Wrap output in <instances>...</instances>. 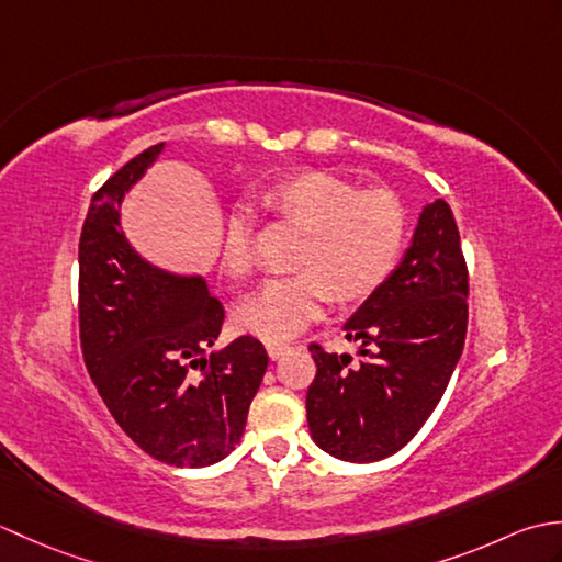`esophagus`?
<instances>
[{"instance_id":"esophagus-1","label":"esophagus","mask_w":562,"mask_h":562,"mask_svg":"<svg viewBox=\"0 0 562 562\" xmlns=\"http://www.w3.org/2000/svg\"><path fill=\"white\" fill-rule=\"evenodd\" d=\"M266 350L270 355V360H280L284 352H290V345L288 342H268Z\"/></svg>"}]
</instances>
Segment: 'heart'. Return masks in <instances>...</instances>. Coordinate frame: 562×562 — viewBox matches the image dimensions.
Returning a JSON list of instances; mask_svg holds the SVG:
<instances>
[{
	"mask_svg": "<svg viewBox=\"0 0 562 562\" xmlns=\"http://www.w3.org/2000/svg\"><path fill=\"white\" fill-rule=\"evenodd\" d=\"M262 207L306 232L290 278H272L236 306V326L262 340H288L316 318L336 296L355 302L372 294L396 268L405 244L403 202L386 188L357 190L330 171H304L268 186ZM250 217H226L222 268L246 274L254 266Z\"/></svg>",
	"mask_w": 562,
	"mask_h": 562,
	"instance_id": "b5f03b06",
	"label": "heart"
}]
</instances>
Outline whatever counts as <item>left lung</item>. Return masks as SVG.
<instances>
[{
    "label": "left lung",
    "mask_w": 562,
    "mask_h": 562,
    "mask_svg": "<svg viewBox=\"0 0 562 562\" xmlns=\"http://www.w3.org/2000/svg\"><path fill=\"white\" fill-rule=\"evenodd\" d=\"M469 268L459 226L445 200L425 205L411 248L357 314L345 338L350 355L308 345L316 376L306 420L330 457L372 463L403 449L437 408L469 326Z\"/></svg>",
    "instance_id": "obj_1"
}]
</instances>
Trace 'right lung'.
I'll return each instance as SVG.
<instances>
[{"instance_id":"1","label":"right lung","mask_w":562,"mask_h":562,"mask_svg":"<svg viewBox=\"0 0 562 562\" xmlns=\"http://www.w3.org/2000/svg\"><path fill=\"white\" fill-rule=\"evenodd\" d=\"M161 147L137 154L91 195L79 236V340L125 435L157 461L200 469L241 439L268 352L241 336L205 355L222 333L220 300L200 278L149 266L121 232L117 205Z\"/></svg>"}]
</instances>
